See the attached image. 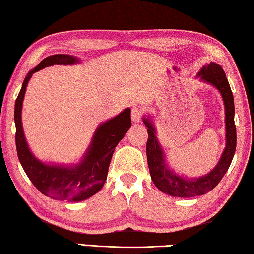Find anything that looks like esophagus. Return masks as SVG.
I'll return each instance as SVG.
<instances>
[{"instance_id":"1","label":"esophagus","mask_w":254,"mask_h":254,"mask_svg":"<svg viewBox=\"0 0 254 254\" xmlns=\"http://www.w3.org/2000/svg\"><path fill=\"white\" fill-rule=\"evenodd\" d=\"M143 116V111L140 107H133L131 111V120L133 123L141 122V118Z\"/></svg>"}]
</instances>
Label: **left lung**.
I'll return each instance as SVG.
<instances>
[{"instance_id":"obj_1","label":"left lung","mask_w":254,"mask_h":254,"mask_svg":"<svg viewBox=\"0 0 254 254\" xmlns=\"http://www.w3.org/2000/svg\"><path fill=\"white\" fill-rule=\"evenodd\" d=\"M198 76L201 77V80L216 86L221 93V96L225 102L227 143L220 161L211 172L205 177L192 180H186L174 174L172 171L165 167L162 149L160 148L156 134H154L156 130H154L151 122L143 120V123L146 124L148 128L147 160L150 175H151L153 183L161 192L171 196H177V197H194V196L210 192L228 171L236 151L237 132L235 125L234 95H232L225 72L220 65L210 62V64H207L201 68Z\"/></svg>"}]
</instances>
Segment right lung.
<instances>
[{"mask_svg": "<svg viewBox=\"0 0 254 254\" xmlns=\"http://www.w3.org/2000/svg\"><path fill=\"white\" fill-rule=\"evenodd\" d=\"M76 58L66 55H54L45 58L29 72L23 82L15 102L14 120L16 126L15 141L19 162L29 180L40 193L57 200L81 201L91 197L100 190L107 179V171L116 146L131 126L130 110L126 108L97 128L91 147L83 161L75 167H56L41 163L29 151L22 127V104L26 86L35 72L54 64H73Z\"/></svg>", "mask_w": 254, "mask_h": 254, "instance_id": "obj_1", "label": "right lung"}]
</instances>
